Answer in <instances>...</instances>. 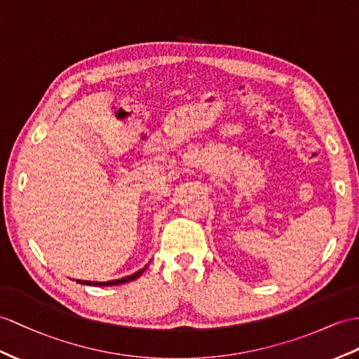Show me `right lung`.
Wrapping results in <instances>:
<instances>
[{
  "mask_svg": "<svg viewBox=\"0 0 359 359\" xmlns=\"http://www.w3.org/2000/svg\"><path fill=\"white\" fill-rule=\"evenodd\" d=\"M147 266H149V264L144 265L142 269H138L137 273L130 274V276H126V277H121V278H117V280H108V282H91V280H76L77 283L81 285H90V286H114V285H123V283H128V282H133L135 280V278H138L140 276H142L144 271L147 269Z\"/></svg>",
  "mask_w": 359,
  "mask_h": 359,
  "instance_id": "add662e5",
  "label": "right lung"
}]
</instances>
